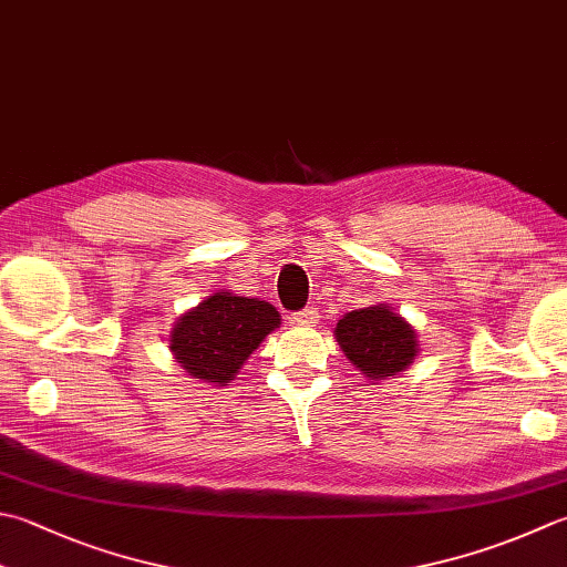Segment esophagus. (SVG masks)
<instances>
[{"label": "esophagus", "mask_w": 567, "mask_h": 567, "mask_svg": "<svg viewBox=\"0 0 567 567\" xmlns=\"http://www.w3.org/2000/svg\"><path fill=\"white\" fill-rule=\"evenodd\" d=\"M292 321H295V324H299V327H317L319 312H317L315 307H309V309H302V312H295Z\"/></svg>", "instance_id": "obj_1"}]
</instances>
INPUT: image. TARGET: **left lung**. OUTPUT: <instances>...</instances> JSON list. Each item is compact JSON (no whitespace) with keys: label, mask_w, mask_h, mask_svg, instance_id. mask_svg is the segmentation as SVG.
<instances>
[{"label":"left lung","mask_w":567,"mask_h":567,"mask_svg":"<svg viewBox=\"0 0 567 567\" xmlns=\"http://www.w3.org/2000/svg\"><path fill=\"white\" fill-rule=\"evenodd\" d=\"M334 337L347 359L369 381H383L405 371L417 357V337L408 321L391 307L373 305L343 315Z\"/></svg>","instance_id":"left-lung-1"}]
</instances>
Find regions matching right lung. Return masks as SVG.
<instances>
[{"label": "right lung", "instance_id": "right-lung-1", "mask_svg": "<svg viewBox=\"0 0 567 567\" xmlns=\"http://www.w3.org/2000/svg\"><path fill=\"white\" fill-rule=\"evenodd\" d=\"M277 327L280 315L265 299L214 292L179 317L169 349L188 375L226 385Z\"/></svg>", "mask_w": 567, "mask_h": 567}]
</instances>
